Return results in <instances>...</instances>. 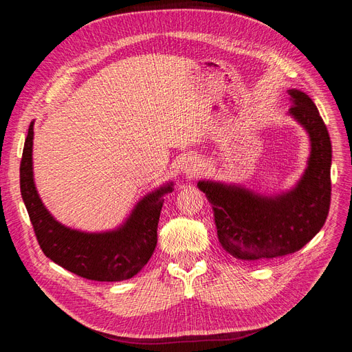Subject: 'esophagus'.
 Instances as JSON below:
<instances>
[{"label":"esophagus","mask_w":352,"mask_h":352,"mask_svg":"<svg viewBox=\"0 0 352 352\" xmlns=\"http://www.w3.org/2000/svg\"><path fill=\"white\" fill-rule=\"evenodd\" d=\"M180 170H182V173L185 176H188V177L195 175L198 170H199V160L195 155H188L182 162Z\"/></svg>","instance_id":"1"}]
</instances>
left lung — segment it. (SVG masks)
<instances>
[{
    "label": "left lung",
    "instance_id": "1",
    "mask_svg": "<svg viewBox=\"0 0 352 352\" xmlns=\"http://www.w3.org/2000/svg\"><path fill=\"white\" fill-rule=\"evenodd\" d=\"M289 114L311 141L305 173L292 190L261 197L235 185L198 182L214 212L220 245L238 260H270L296 252L317 235L329 214L332 144L327 127L307 94L289 89Z\"/></svg>",
    "mask_w": 352,
    "mask_h": 352
}]
</instances>
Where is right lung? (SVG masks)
Instances as JSON below:
<instances>
[{"instance_id": "add662e5", "label": "right lung", "mask_w": 352, "mask_h": 352, "mask_svg": "<svg viewBox=\"0 0 352 352\" xmlns=\"http://www.w3.org/2000/svg\"><path fill=\"white\" fill-rule=\"evenodd\" d=\"M32 145L34 122L20 162V192L42 252L63 269L89 280L120 282L133 278L157 247L163 195L172 192V184L144 197L119 229L102 233L74 230L58 223L42 204L32 172Z\"/></svg>"}]
</instances>
